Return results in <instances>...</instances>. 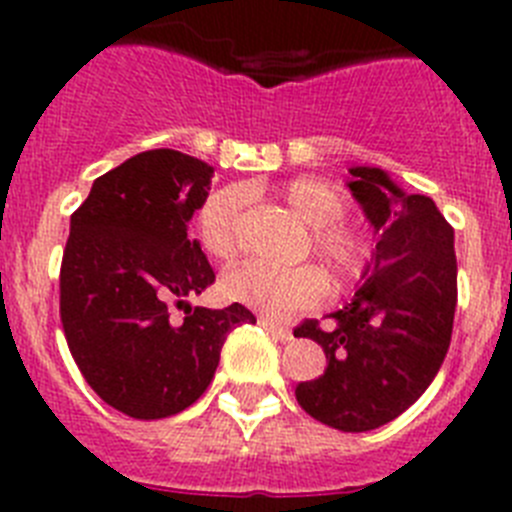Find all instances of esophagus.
<instances>
[{
    "label": "esophagus",
    "instance_id": "1",
    "mask_svg": "<svg viewBox=\"0 0 512 512\" xmlns=\"http://www.w3.org/2000/svg\"><path fill=\"white\" fill-rule=\"evenodd\" d=\"M259 325H261V328H264V330H269L271 336L279 338V341H292V330H289L287 325L277 323V320L264 318V315H261V318H259Z\"/></svg>",
    "mask_w": 512,
    "mask_h": 512
}]
</instances>
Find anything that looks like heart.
<instances>
[{
    "label": "heart",
    "mask_w": 512,
    "mask_h": 512,
    "mask_svg": "<svg viewBox=\"0 0 512 512\" xmlns=\"http://www.w3.org/2000/svg\"><path fill=\"white\" fill-rule=\"evenodd\" d=\"M284 205L312 228L315 248L341 274L351 277L361 269L366 256L364 241L354 228L338 223L346 210L341 192L318 176H300L279 189ZM241 194H212L200 210V238L207 253L228 259L241 243ZM223 292L228 300L241 302L266 315H287L312 305L325 292V277L315 266H271L261 261H243L225 271Z\"/></svg>",
    "instance_id": "b5f03b06"
}]
</instances>
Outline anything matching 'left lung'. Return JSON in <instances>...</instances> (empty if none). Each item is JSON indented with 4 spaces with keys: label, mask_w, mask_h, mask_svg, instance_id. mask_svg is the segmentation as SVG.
Segmentation results:
<instances>
[{
    "label": "left lung",
    "mask_w": 512,
    "mask_h": 512,
    "mask_svg": "<svg viewBox=\"0 0 512 512\" xmlns=\"http://www.w3.org/2000/svg\"><path fill=\"white\" fill-rule=\"evenodd\" d=\"M348 174L377 243L354 297L330 312L333 328L307 320L295 330L328 359L295 395L320 423L364 433L405 413L441 369L454 328L456 253L454 228L431 197L408 194L374 166Z\"/></svg>",
    "instance_id": "8db88e82"
}]
</instances>
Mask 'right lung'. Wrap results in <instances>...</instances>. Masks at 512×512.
<instances>
[{"instance_id":"obj_1","label":"right lung","mask_w":512,"mask_h":512,"mask_svg":"<svg viewBox=\"0 0 512 512\" xmlns=\"http://www.w3.org/2000/svg\"><path fill=\"white\" fill-rule=\"evenodd\" d=\"M210 164L156 148L94 179L71 215L61 264V323L71 356L107 405L138 420L182 413L215 377L235 325L256 323L233 302L189 307L215 271L189 220L207 200ZM171 301L187 304L182 324Z\"/></svg>"}]
</instances>
